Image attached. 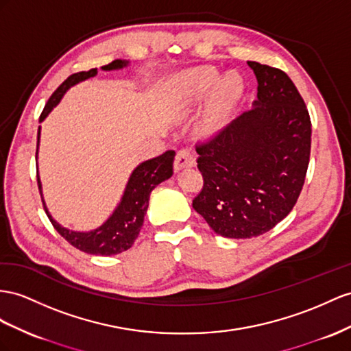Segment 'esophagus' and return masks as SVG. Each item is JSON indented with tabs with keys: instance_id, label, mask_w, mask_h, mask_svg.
<instances>
[{
	"instance_id": "esophagus-1",
	"label": "esophagus",
	"mask_w": 351,
	"mask_h": 351,
	"mask_svg": "<svg viewBox=\"0 0 351 351\" xmlns=\"http://www.w3.org/2000/svg\"><path fill=\"white\" fill-rule=\"evenodd\" d=\"M194 165H195V160H194V156L190 149L182 148L178 151V154L173 161L175 172H179V170H182L185 167H193Z\"/></svg>"
}]
</instances>
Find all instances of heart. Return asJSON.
<instances>
[{"instance_id":"b5f03b06","label":"heart","mask_w":351,"mask_h":351,"mask_svg":"<svg viewBox=\"0 0 351 351\" xmlns=\"http://www.w3.org/2000/svg\"><path fill=\"white\" fill-rule=\"evenodd\" d=\"M213 88L210 108L206 125L209 130H218L226 123L228 114L237 105L245 92V82L240 74L228 73L221 78L213 66H199L186 71L176 78L175 92L184 105H194Z\"/></svg>"}]
</instances>
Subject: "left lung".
<instances>
[{"label":"left lung","instance_id":"left-lung-1","mask_svg":"<svg viewBox=\"0 0 351 351\" xmlns=\"http://www.w3.org/2000/svg\"><path fill=\"white\" fill-rule=\"evenodd\" d=\"M258 82L254 108L197 147L203 190L193 208L217 234L252 239L285 219L305 181L311 121L283 71L247 62Z\"/></svg>","mask_w":351,"mask_h":351}]
</instances>
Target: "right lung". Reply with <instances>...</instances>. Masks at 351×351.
I'll return each mask as SVG.
<instances>
[{
    "label": "right lung",
    "instance_id": "right-lung-1",
    "mask_svg": "<svg viewBox=\"0 0 351 351\" xmlns=\"http://www.w3.org/2000/svg\"><path fill=\"white\" fill-rule=\"evenodd\" d=\"M128 65L129 60L117 59L111 62V64L102 66V71H117L123 69ZM96 74L97 68L69 75L65 82L56 88V92L50 96L49 102L44 106V110L41 112L40 121H44V119H46L53 108L60 102V99L64 97V95L71 87L84 82L87 78L95 77ZM40 132L41 125L38 128L37 136V156L40 147ZM173 160L175 151H166L165 154L147 161H142L141 165L134 167L133 172L130 173L128 184H125L121 200L117 204L114 212L110 215V218H108L101 227L90 231L68 230L65 227H62L56 219H53L46 206V202H44L43 185L37 170L38 190L41 194L44 210H46L50 222L53 223V227L56 228L59 234L64 237L68 243L82 250V252L99 256H111L121 254L124 250L130 249L134 243V240L139 236V231L143 226V218H145V213L148 209L151 191L154 190L158 184L166 181V179L173 175Z\"/></svg>",
    "mask_w": 351,
    "mask_h": 351
}]
</instances>
